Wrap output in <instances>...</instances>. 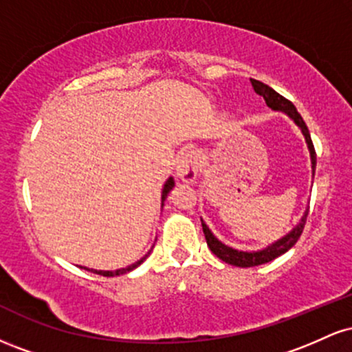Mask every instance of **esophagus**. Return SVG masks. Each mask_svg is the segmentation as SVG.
Masks as SVG:
<instances>
[{"instance_id": "1", "label": "esophagus", "mask_w": 352, "mask_h": 352, "mask_svg": "<svg viewBox=\"0 0 352 352\" xmlns=\"http://www.w3.org/2000/svg\"><path fill=\"white\" fill-rule=\"evenodd\" d=\"M199 165H200V155L195 148H188V151H184L177 157L175 164V172L177 177L180 180L187 182V184H192L197 179V173H199Z\"/></svg>"}]
</instances>
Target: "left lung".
I'll use <instances>...</instances> for the list:
<instances>
[{
  "instance_id": "8db88e82",
  "label": "left lung",
  "mask_w": 352,
  "mask_h": 352,
  "mask_svg": "<svg viewBox=\"0 0 352 352\" xmlns=\"http://www.w3.org/2000/svg\"><path fill=\"white\" fill-rule=\"evenodd\" d=\"M250 80H252V86L254 89V92L265 99L266 106H268L270 109H273V111H278V112H283V114H286L294 124L298 125V127H300L301 134L306 140V145H308V151L311 155V170H313V177H314V170H316V152H314L313 142H311L309 131H308V127H306L302 117L300 116V112L296 111V107H294L288 99H285L283 96L278 94L274 89L266 86V84L260 82V80H256V79H250ZM306 217H308V208L305 210V213H302L301 220L298 221L296 227H294L293 230H289L285 236H281L280 240H276L274 243L268 245L266 248L253 250V252H243V250H236V248H232V246L221 243V241L218 240L215 235H213L212 230L207 227V223H205L201 218L200 220H201V228H204L205 238H207V245H208V248L212 250L213 254H217L221 261H225V263H228V265L240 266V268H250V266H258V265L268 263V261L281 256L283 253H286L289 248H292V246H294V243L298 241V238L301 236L302 228H305Z\"/></svg>"
}]
</instances>
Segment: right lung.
Listing matches in <instances>:
<instances>
[{"instance_id":"right-lung-1","label":"right lung","mask_w":352,"mask_h":352,"mask_svg":"<svg viewBox=\"0 0 352 352\" xmlns=\"http://www.w3.org/2000/svg\"><path fill=\"white\" fill-rule=\"evenodd\" d=\"M173 187H175V180H173V177H168L167 182H165V184H164V188H162V207H164V201L167 200L168 192H170V190H172ZM151 252H152V250H151ZM151 252L145 254V256L140 258L139 261H135V263L125 266V268L116 270V272H104V270H92V268H87V266H79V268H84V270H87V272H92V273H96V274H102V276H119V274H125V273L132 272V270H135L137 266L142 265L144 261H145V258H147L148 254H151Z\"/></svg>"}]
</instances>
